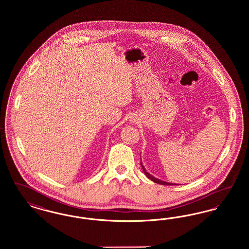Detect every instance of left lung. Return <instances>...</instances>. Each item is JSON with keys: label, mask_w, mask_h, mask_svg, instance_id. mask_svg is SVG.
I'll return each mask as SVG.
<instances>
[{"label": "left lung", "mask_w": 249, "mask_h": 249, "mask_svg": "<svg viewBox=\"0 0 249 249\" xmlns=\"http://www.w3.org/2000/svg\"><path fill=\"white\" fill-rule=\"evenodd\" d=\"M141 166H142V171H143V173H144V175L146 176V178H149L150 180H152L153 182L155 183H157V184H160V185H165V186H169V185H177V184H173V183H168V182H164V181H162V180H160V179H158V178H155L154 177H152L151 175H149L146 171H145V169H144V167L142 166V161H141Z\"/></svg>", "instance_id": "1"}]
</instances>
